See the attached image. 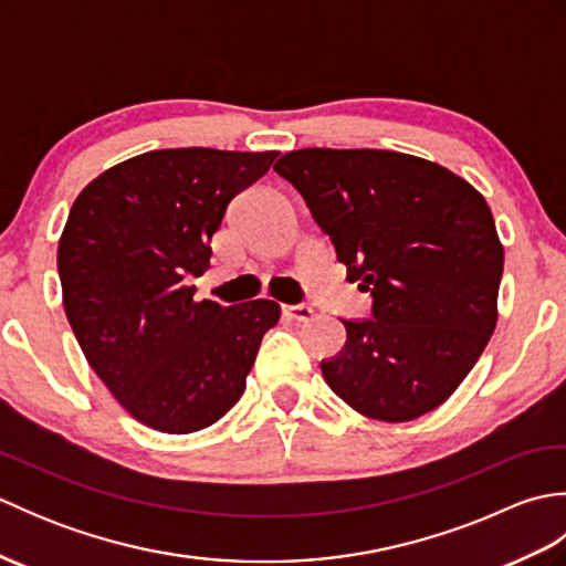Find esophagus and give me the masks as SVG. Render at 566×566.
Returning a JSON list of instances; mask_svg holds the SVG:
<instances>
[{
	"label": "esophagus",
	"instance_id": "1",
	"mask_svg": "<svg viewBox=\"0 0 566 566\" xmlns=\"http://www.w3.org/2000/svg\"><path fill=\"white\" fill-rule=\"evenodd\" d=\"M282 308H284V314L294 318V321H311V318H314V308H311L308 304H296V306L286 304Z\"/></svg>",
	"mask_w": 566,
	"mask_h": 566
}]
</instances>
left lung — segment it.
I'll list each match as a JSON object with an SVG mask.
<instances>
[{"label": "left lung", "mask_w": 566, "mask_h": 566, "mask_svg": "<svg viewBox=\"0 0 566 566\" xmlns=\"http://www.w3.org/2000/svg\"><path fill=\"white\" fill-rule=\"evenodd\" d=\"M331 235L369 321L323 379L367 418L406 423L444 403L496 328L503 245L486 199L448 167L396 150H292L274 165Z\"/></svg>", "instance_id": "left-lung-1"}]
</instances>
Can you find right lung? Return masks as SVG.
Returning <instances> with one entry per match:
<instances>
[{
    "label": "right lung",
    "instance_id": "add662e5",
    "mask_svg": "<svg viewBox=\"0 0 566 566\" xmlns=\"http://www.w3.org/2000/svg\"><path fill=\"white\" fill-rule=\"evenodd\" d=\"M276 150L167 148L102 172L72 203L57 274L90 367L138 423L187 436L213 426L245 391L272 298L197 302L228 203L270 170Z\"/></svg>",
    "mask_w": 566,
    "mask_h": 566
}]
</instances>
